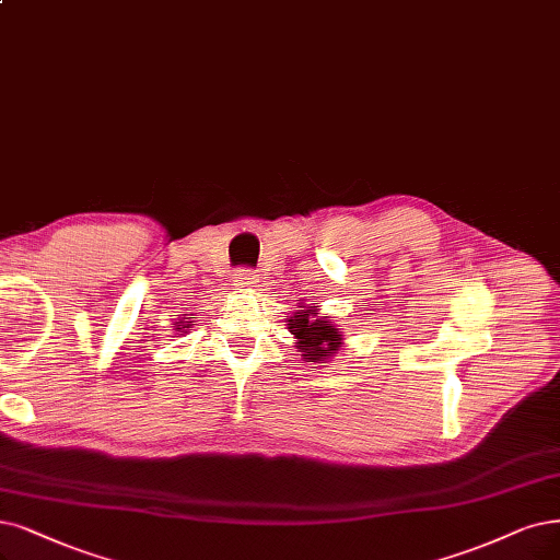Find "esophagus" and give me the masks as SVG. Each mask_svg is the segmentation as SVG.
Listing matches in <instances>:
<instances>
[{"label":"esophagus","mask_w":560,"mask_h":560,"mask_svg":"<svg viewBox=\"0 0 560 560\" xmlns=\"http://www.w3.org/2000/svg\"><path fill=\"white\" fill-rule=\"evenodd\" d=\"M233 279H235V285H242V288H252L254 283H258L256 272H252V269H246V267L237 269V272L233 275Z\"/></svg>","instance_id":"34e87169"}]
</instances>
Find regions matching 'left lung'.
<instances>
[{"label": "left lung", "mask_w": 560, "mask_h": 560, "mask_svg": "<svg viewBox=\"0 0 560 560\" xmlns=\"http://www.w3.org/2000/svg\"><path fill=\"white\" fill-rule=\"evenodd\" d=\"M288 325H291L288 329L295 335L298 348L306 362L327 360L335 350H339L341 335L337 332V327L325 318H318L314 308H300V312L288 320Z\"/></svg>", "instance_id": "obj_1"}]
</instances>
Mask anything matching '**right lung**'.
Masks as SVG:
<instances>
[{"instance_id": "obj_1", "label": "right lung", "mask_w": 560, "mask_h": 560, "mask_svg": "<svg viewBox=\"0 0 560 560\" xmlns=\"http://www.w3.org/2000/svg\"><path fill=\"white\" fill-rule=\"evenodd\" d=\"M182 327H189V323H186V325H182ZM182 327H177V329H182Z\"/></svg>"}]
</instances>
